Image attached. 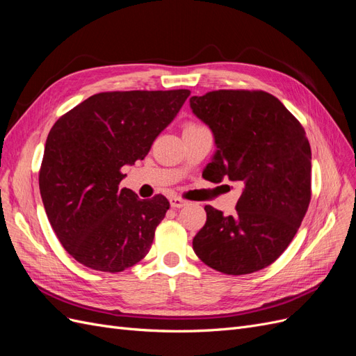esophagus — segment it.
Instances as JSON below:
<instances>
[{"mask_svg": "<svg viewBox=\"0 0 356 356\" xmlns=\"http://www.w3.org/2000/svg\"><path fill=\"white\" fill-rule=\"evenodd\" d=\"M170 207L174 208V209H179V208H184V207H187V202L186 200H182V199H179V197H170Z\"/></svg>", "mask_w": 356, "mask_h": 356, "instance_id": "esophagus-1", "label": "esophagus"}]
</instances>
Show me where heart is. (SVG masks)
I'll list each match as a JSON object with an SVG mask.
<instances>
[{
    "label": "heart",
    "instance_id": "b5f03b06",
    "mask_svg": "<svg viewBox=\"0 0 356 356\" xmlns=\"http://www.w3.org/2000/svg\"><path fill=\"white\" fill-rule=\"evenodd\" d=\"M202 126H199V124H196V123H188V124H186V127H184V131H197V129H200Z\"/></svg>",
    "mask_w": 356,
    "mask_h": 356
}]
</instances>
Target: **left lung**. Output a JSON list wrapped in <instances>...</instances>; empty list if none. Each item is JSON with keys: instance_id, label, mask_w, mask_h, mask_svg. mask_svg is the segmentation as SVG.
Segmentation results:
<instances>
[{"instance_id": "obj_1", "label": "left lung", "mask_w": 356, "mask_h": 356, "mask_svg": "<svg viewBox=\"0 0 356 356\" xmlns=\"http://www.w3.org/2000/svg\"><path fill=\"white\" fill-rule=\"evenodd\" d=\"M190 108L211 129L217 147L204 178L243 186L234 215L204 207L207 222L193 250L225 275L261 270L286 250L309 208L312 152L305 129L261 90L191 96Z\"/></svg>"}]
</instances>
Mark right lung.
<instances>
[{"mask_svg":"<svg viewBox=\"0 0 356 356\" xmlns=\"http://www.w3.org/2000/svg\"><path fill=\"white\" fill-rule=\"evenodd\" d=\"M190 90L104 92L53 124L40 169L47 218L83 266L117 273L148 254L169 202L120 188L123 166L143 160Z\"/></svg>","mask_w":356,"mask_h":356,"instance_id":"right-lung-1","label":"right lung"}]
</instances>
